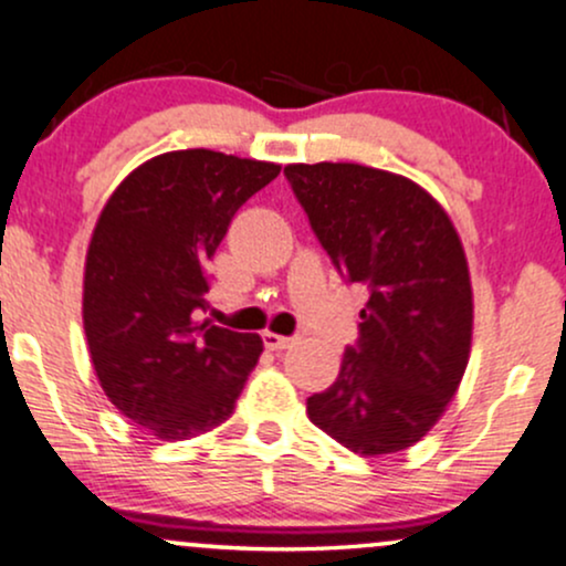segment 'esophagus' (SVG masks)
<instances>
[{
    "label": "esophagus",
    "mask_w": 566,
    "mask_h": 566,
    "mask_svg": "<svg viewBox=\"0 0 566 566\" xmlns=\"http://www.w3.org/2000/svg\"><path fill=\"white\" fill-rule=\"evenodd\" d=\"M263 343H265V348H271V350H284V348H292V346H295L297 337L276 335V333H265V335H263Z\"/></svg>",
    "instance_id": "esophagus-1"
}]
</instances>
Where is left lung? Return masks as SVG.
Instances as JSON below:
<instances>
[{
    "mask_svg": "<svg viewBox=\"0 0 566 566\" xmlns=\"http://www.w3.org/2000/svg\"><path fill=\"white\" fill-rule=\"evenodd\" d=\"M329 261L367 292L359 340L311 423L356 454H391L431 431L469 365V263L439 201L401 175L346 161L284 167Z\"/></svg>",
    "mask_w": 566,
    "mask_h": 566,
    "instance_id": "obj_1",
    "label": "left lung"
}]
</instances>
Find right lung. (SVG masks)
Listing matches in <instances>:
<instances>
[{
    "label": "right lung",
    "instance_id": "add662e5",
    "mask_svg": "<svg viewBox=\"0 0 566 566\" xmlns=\"http://www.w3.org/2000/svg\"><path fill=\"white\" fill-rule=\"evenodd\" d=\"M271 161L207 148L129 172L103 207L84 265V333L112 405L154 437H199L231 418L261 335L199 322L233 216L276 178Z\"/></svg>",
    "mask_w": 566,
    "mask_h": 566
}]
</instances>
